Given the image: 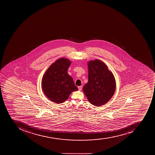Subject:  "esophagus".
<instances>
[{
    "mask_svg": "<svg viewBox=\"0 0 155 155\" xmlns=\"http://www.w3.org/2000/svg\"><path fill=\"white\" fill-rule=\"evenodd\" d=\"M78 90H79V91H81L82 90V86H80L78 87Z\"/></svg>",
    "mask_w": 155,
    "mask_h": 155,
    "instance_id": "obj_1",
    "label": "esophagus"
}]
</instances>
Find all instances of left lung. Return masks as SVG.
<instances>
[{"label":"left lung","instance_id":"left-lung-1","mask_svg":"<svg viewBox=\"0 0 155 155\" xmlns=\"http://www.w3.org/2000/svg\"><path fill=\"white\" fill-rule=\"evenodd\" d=\"M88 82L83 87L84 94L91 104L100 106L114 95L116 83L114 74L100 60L88 62Z\"/></svg>","mask_w":155,"mask_h":155}]
</instances>
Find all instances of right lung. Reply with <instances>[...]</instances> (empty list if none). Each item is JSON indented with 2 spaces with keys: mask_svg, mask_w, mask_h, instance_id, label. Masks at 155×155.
<instances>
[{
  "mask_svg": "<svg viewBox=\"0 0 155 155\" xmlns=\"http://www.w3.org/2000/svg\"><path fill=\"white\" fill-rule=\"evenodd\" d=\"M71 61L65 58L57 60L46 70L41 86L45 95L53 102L60 104L67 100L72 91L78 88L67 73Z\"/></svg>",
  "mask_w": 155,
  "mask_h": 155,
  "instance_id": "add662e5",
  "label": "right lung"
}]
</instances>
